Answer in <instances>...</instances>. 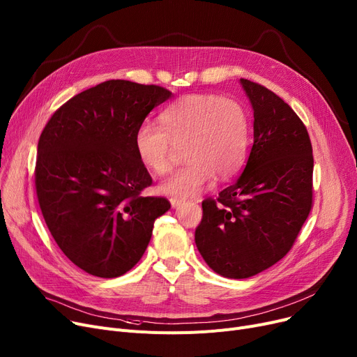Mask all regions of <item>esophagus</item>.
<instances>
[{
    "label": "esophagus",
    "instance_id": "esophagus-1",
    "mask_svg": "<svg viewBox=\"0 0 357 357\" xmlns=\"http://www.w3.org/2000/svg\"><path fill=\"white\" fill-rule=\"evenodd\" d=\"M169 201H171V205H172V207L174 208H178L179 207V205L183 202L182 199H179V198H175V197H172L171 199H169Z\"/></svg>",
    "mask_w": 357,
    "mask_h": 357
}]
</instances>
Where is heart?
<instances>
[{
  "instance_id": "obj_1",
  "label": "heart",
  "mask_w": 357,
  "mask_h": 357,
  "mask_svg": "<svg viewBox=\"0 0 357 357\" xmlns=\"http://www.w3.org/2000/svg\"><path fill=\"white\" fill-rule=\"evenodd\" d=\"M249 144L246 112L236 101L192 93L169 105L160 114V127L142 124L135 136L139 160L156 175L172 169L175 147L188 162L159 185L166 195H198L214 176L226 181L245 162Z\"/></svg>"
}]
</instances>
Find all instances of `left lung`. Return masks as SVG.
I'll list each match as a JSON object with an SVG mask.
<instances>
[{
  "label": "left lung",
  "instance_id": "obj_1",
  "mask_svg": "<svg viewBox=\"0 0 357 357\" xmlns=\"http://www.w3.org/2000/svg\"><path fill=\"white\" fill-rule=\"evenodd\" d=\"M253 107V146L240 178L202 201L195 245L221 276L245 279L294 246L312 208V146L307 127L275 92L240 79Z\"/></svg>",
  "mask_w": 357,
  "mask_h": 357
}]
</instances>
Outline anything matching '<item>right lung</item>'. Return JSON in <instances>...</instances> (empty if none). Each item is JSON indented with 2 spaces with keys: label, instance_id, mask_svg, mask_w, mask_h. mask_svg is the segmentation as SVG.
Wrapping results in <instances>:
<instances>
[{
  "label": "right lung",
  "instance_id": "right-lung-1",
  "mask_svg": "<svg viewBox=\"0 0 357 357\" xmlns=\"http://www.w3.org/2000/svg\"><path fill=\"white\" fill-rule=\"evenodd\" d=\"M171 96L159 85L105 81L66 101L42 131L37 199L59 249L89 275L128 272L171 208L163 197L140 195L152 176L135 149L137 128Z\"/></svg>",
  "mask_w": 357,
  "mask_h": 357
}]
</instances>
